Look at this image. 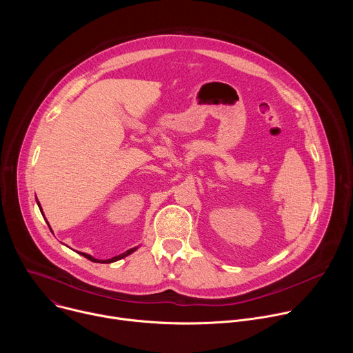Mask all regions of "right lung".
<instances>
[{
	"label": "right lung",
	"mask_w": 353,
	"mask_h": 353,
	"mask_svg": "<svg viewBox=\"0 0 353 353\" xmlns=\"http://www.w3.org/2000/svg\"><path fill=\"white\" fill-rule=\"evenodd\" d=\"M37 205H39V208H40V212L43 214V211H41V207H40V204H39V201H37ZM44 216V215H43ZM46 219V218H44ZM47 225H48V222H47ZM50 228V226H48ZM52 230V229H50ZM138 247H134V248H130V250H127L125 253H123V254H120V256H116V257H113V259H109V260H97V259H94V257H92V256H89V254H86V253H79L81 256H83L85 259H88V260H90V261H93V263H103V264H109V263H114V261H117V260H121V259H124V257H127V256H130L131 253H134V251L137 250Z\"/></svg>",
	"instance_id": "1"
}]
</instances>
